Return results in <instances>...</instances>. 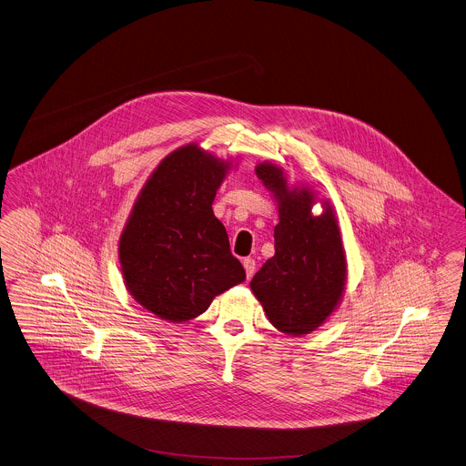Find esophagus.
Wrapping results in <instances>:
<instances>
[{"label": "esophagus", "mask_w": 466, "mask_h": 466, "mask_svg": "<svg viewBox=\"0 0 466 466\" xmlns=\"http://www.w3.org/2000/svg\"><path fill=\"white\" fill-rule=\"evenodd\" d=\"M243 266H245L247 277L250 279L251 275H253V271H255V260L250 258V257H247V258H243Z\"/></svg>", "instance_id": "1"}]
</instances>
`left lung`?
Segmentation results:
<instances>
[{"mask_svg": "<svg viewBox=\"0 0 466 466\" xmlns=\"http://www.w3.org/2000/svg\"><path fill=\"white\" fill-rule=\"evenodd\" d=\"M257 177L277 202L275 255L251 279L250 289L269 322L287 335H307L329 319L342 301L348 258L339 219L328 200L319 202L309 186H290L282 167H255Z\"/></svg>", "mask_w": 466, "mask_h": 466, "instance_id": "left-lung-1", "label": "left lung"}]
</instances>
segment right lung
Listing matches in <instances>:
<instances>
[{
	"instance_id": "1",
	"label": "right lung",
	"mask_w": 466,
	"mask_h": 466,
	"mask_svg": "<svg viewBox=\"0 0 466 466\" xmlns=\"http://www.w3.org/2000/svg\"><path fill=\"white\" fill-rule=\"evenodd\" d=\"M232 165L198 144L182 145L154 168L133 204L118 239L122 279L135 301L163 321L198 318L247 279L213 213Z\"/></svg>"
}]
</instances>
